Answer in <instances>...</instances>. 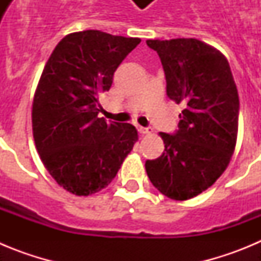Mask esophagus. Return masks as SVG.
Instances as JSON below:
<instances>
[{"instance_id":"esophagus-1","label":"esophagus","mask_w":261,"mask_h":261,"mask_svg":"<svg viewBox=\"0 0 261 261\" xmlns=\"http://www.w3.org/2000/svg\"><path fill=\"white\" fill-rule=\"evenodd\" d=\"M138 132L141 135H149L151 132V128H146V126H138Z\"/></svg>"}]
</instances>
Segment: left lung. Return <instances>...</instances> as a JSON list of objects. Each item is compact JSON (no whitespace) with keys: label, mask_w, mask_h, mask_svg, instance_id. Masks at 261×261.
Segmentation results:
<instances>
[{"label":"left lung","mask_w":261,"mask_h":261,"mask_svg":"<svg viewBox=\"0 0 261 261\" xmlns=\"http://www.w3.org/2000/svg\"><path fill=\"white\" fill-rule=\"evenodd\" d=\"M158 53L167 96L186 106L165 151L145 163L156 190L174 200L200 195L222 175L237 144L239 96L222 53L197 39L146 40Z\"/></svg>","instance_id":"1"}]
</instances>
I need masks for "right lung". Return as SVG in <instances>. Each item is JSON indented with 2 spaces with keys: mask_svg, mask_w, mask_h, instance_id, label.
Wrapping results in <instances>:
<instances>
[{
  "mask_svg": "<svg viewBox=\"0 0 261 261\" xmlns=\"http://www.w3.org/2000/svg\"><path fill=\"white\" fill-rule=\"evenodd\" d=\"M140 41L98 30L74 32L56 45L41 73L32 105L34 140L48 172L73 195L106 188L137 141L132 124L98 117V102Z\"/></svg>",
  "mask_w": 261,
  "mask_h": 261,
  "instance_id": "right-lung-1",
  "label": "right lung"
}]
</instances>
